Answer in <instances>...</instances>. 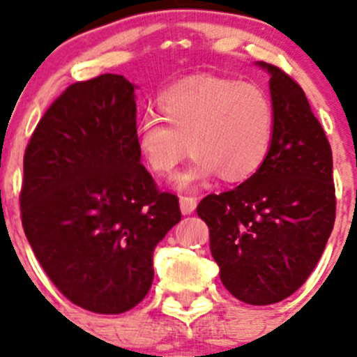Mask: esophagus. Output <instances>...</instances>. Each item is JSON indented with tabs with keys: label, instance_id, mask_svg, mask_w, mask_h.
<instances>
[{
	"label": "esophagus",
	"instance_id": "34e87169",
	"mask_svg": "<svg viewBox=\"0 0 357 357\" xmlns=\"http://www.w3.org/2000/svg\"><path fill=\"white\" fill-rule=\"evenodd\" d=\"M179 207H181V212L185 215L192 214L197 207V199H193V197H181L179 199Z\"/></svg>",
	"mask_w": 357,
	"mask_h": 357
}]
</instances>
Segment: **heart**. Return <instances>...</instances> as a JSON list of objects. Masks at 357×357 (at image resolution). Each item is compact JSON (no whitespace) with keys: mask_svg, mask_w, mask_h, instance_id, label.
<instances>
[{"mask_svg":"<svg viewBox=\"0 0 357 357\" xmlns=\"http://www.w3.org/2000/svg\"><path fill=\"white\" fill-rule=\"evenodd\" d=\"M158 109L162 117L146 114L139 122L138 150L157 176H171L192 150L195 160L179 186L215 172L222 181H245L271 152L275 107L254 82L202 77L162 93Z\"/></svg>","mask_w":357,"mask_h":357,"instance_id":"1","label":"heart"}]
</instances>
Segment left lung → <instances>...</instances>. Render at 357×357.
<instances>
[{
	"mask_svg": "<svg viewBox=\"0 0 357 357\" xmlns=\"http://www.w3.org/2000/svg\"><path fill=\"white\" fill-rule=\"evenodd\" d=\"M275 139L262 167L200 200L211 254L233 297L268 305L304 285L335 222L332 146L295 79L271 63Z\"/></svg>",
	"mask_w": 357,
	"mask_h": 357,
	"instance_id": "1",
	"label": "left lung"
}]
</instances>
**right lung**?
I'll list each match as a JSON object with an SVG mask.
<instances>
[{
	"label": "right lung",
	"instance_id": "right-lung-1",
	"mask_svg": "<svg viewBox=\"0 0 357 357\" xmlns=\"http://www.w3.org/2000/svg\"><path fill=\"white\" fill-rule=\"evenodd\" d=\"M139 158L135 86L119 74L68 86L25 149V236L53 285L88 311L139 304L153 248L181 219L178 197L160 192Z\"/></svg>",
	"mask_w": 357,
	"mask_h": 357
}]
</instances>
